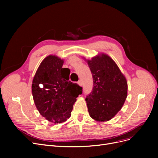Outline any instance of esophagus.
Segmentation results:
<instances>
[{
  "mask_svg": "<svg viewBox=\"0 0 158 158\" xmlns=\"http://www.w3.org/2000/svg\"><path fill=\"white\" fill-rule=\"evenodd\" d=\"M77 83L79 86H82V82L81 80H79V81L77 82Z\"/></svg>",
  "mask_w": 158,
  "mask_h": 158,
  "instance_id": "obj_1",
  "label": "esophagus"
}]
</instances>
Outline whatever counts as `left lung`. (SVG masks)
<instances>
[{
    "label": "left lung",
    "instance_id": "obj_1",
    "mask_svg": "<svg viewBox=\"0 0 158 158\" xmlns=\"http://www.w3.org/2000/svg\"><path fill=\"white\" fill-rule=\"evenodd\" d=\"M93 77L92 92L86 97L90 117L97 121L111 119L122 108L127 82L110 57L102 54L87 61Z\"/></svg>",
    "mask_w": 158,
    "mask_h": 158
}]
</instances>
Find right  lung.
I'll list each match as a JSON object with an SVG mask.
<instances>
[{
	"label": "right lung",
	"instance_id": "1",
	"mask_svg": "<svg viewBox=\"0 0 158 158\" xmlns=\"http://www.w3.org/2000/svg\"><path fill=\"white\" fill-rule=\"evenodd\" d=\"M63 60L48 56L41 63L32 81V93L40 113L47 120L60 123L70 116L82 88L69 81L70 70Z\"/></svg>",
	"mask_w": 158,
	"mask_h": 158
}]
</instances>
